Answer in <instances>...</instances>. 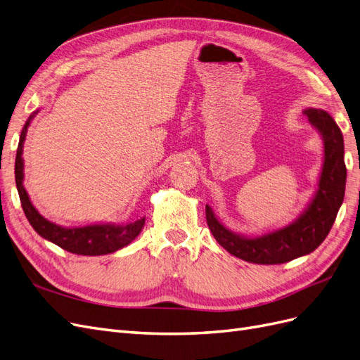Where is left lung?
<instances>
[{"label": "left lung", "mask_w": 360, "mask_h": 360, "mask_svg": "<svg viewBox=\"0 0 360 360\" xmlns=\"http://www.w3.org/2000/svg\"><path fill=\"white\" fill-rule=\"evenodd\" d=\"M312 126L324 139V163L319 189L312 202L296 222L261 237H242L231 233L216 219L205 205V219L212 234L228 252L257 264H282L311 254L328 237L344 201L347 168L344 138L335 120L323 110H304Z\"/></svg>", "instance_id": "1"}]
</instances>
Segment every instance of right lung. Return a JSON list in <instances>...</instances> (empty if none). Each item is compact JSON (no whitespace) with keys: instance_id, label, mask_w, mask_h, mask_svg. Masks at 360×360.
I'll list each match as a JSON object with an SVG mask.
<instances>
[{"instance_id":"obj_1","label":"right lung","mask_w":360,"mask_h":360,"mask_svg":"<svg viewBox=\"0 0 360 360\" xmlns=\"http://www.w3.org/2000/svg\"><path fill=\"white\" fill-rule=\"evenodd\" d=\"M31 118L32 117H30V120L22 129V134H20L15 160L16 188L19 192L20 204H22L24 213L31 226L34 228L36 233H39L43 238H46V240L56 243L61 249L69 250V252L76 255H105L115 252V250L129 245L141 233V230H143L146 222L144 217L126 225H89L81 228H63L46 221L45 217L39 214V212L34 209V205L31 204L28 193L22 184V146Z\"/></svg>"}]
</instances>
